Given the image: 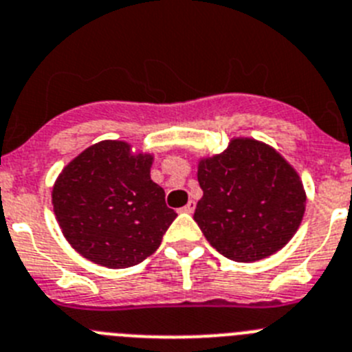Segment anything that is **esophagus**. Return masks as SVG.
<instances>
[{
	"mask_svg": "<svg viewBox=\"0 0 352 352\" xmlns=\"http://www.w3.org/2000/svg\"><path fill=\"white\" fill-rule=\"evenodd\" d=\"M195 208H196V201H195V199H189L188 205H186V207L180 208V210H182V212H188V214H192V212H195Z\"/></svg>",
	"mask_w": 352,
	"mask_h": 352,
	"instance_id": "esophagus-1",
	"label": "esophagus"
}]
</instances>
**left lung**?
<instances>
[{"label": "left lung", "instance_id": "8db88e82", "mask_svg": "<svg viewBox=\"0 0 352 352\" xmlns=\"http://www.w3.org/2000/svg\"><path fill=\"white\" fill-rule=\"evenodd\" d=\"M204 196L195 221L214 249L236 263L280 251L305 214L307 192L293 164L277 148L233 137L223 153L198 157Z\"/></svg>", "mask_w": 352, "mask_h": 352}]
</instances>
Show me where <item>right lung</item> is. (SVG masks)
Here are the masks:
<instances>
[{
  "instance_id": "1",
  "label": "right lung",
  "mask_w": 352,
  "mask_h": 352,
  "mask_svg": "<svg viewBox=\"0 0 352 352\" xmlns=\"http://www.w3.org/2000/svg\"><path fill=\"white\" fill-rule=\"evenodd\" d=\"M154 154L124 140H101L66 164L52 186L63 235L85 259L128 268L160 247L177 217L151 179Z\"/></svg>"
}]
</instances>
